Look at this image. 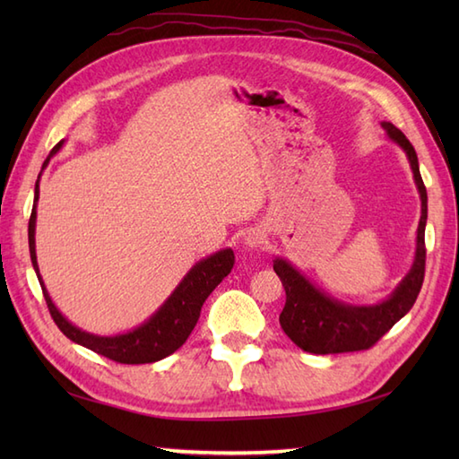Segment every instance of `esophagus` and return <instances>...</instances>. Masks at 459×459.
I'll use <instances>...</instances> for the list:
<instances>
[{"mask_svg":"<svg viewBox=\"0 0 459 459\" xmlns=\"http://www.w3.org/2000/svg\"><path fill=\"white\" fill-rule=\"evenodd\" d=\"M245 245H247L248 248H262V247H264V245H266L264 230H260V229L248 230L247 237H245Z\"/></svg>","mask_w":459,"mask_h":459,"instance_id":"34e87169","label":"esophagus"}]
</instances>
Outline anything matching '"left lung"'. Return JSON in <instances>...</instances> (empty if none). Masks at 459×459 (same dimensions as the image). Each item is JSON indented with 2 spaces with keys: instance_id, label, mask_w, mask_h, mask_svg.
Masks as SVG:
<instances>
[{
  "instance_id": "left-lung-1",
  "label": "left lung",
  "mask_w": 459,
  "mask_h": 459,
  "mask_svg": "<svg viewBox=\"0 0 459 459\" xmlns=\"http://www.w3.org/2000/svg\"><path fill=\"white\" fill-rule=\"evenodd\" d=\"M388 138L406 152L414 181L422 201V217L418 222L416 256L411 272L385 301L377 306H349L325 296L284 258L274 260V272L286 290V306L280 314V325L294 343L316 355L349 353L373 347L377 341L403 319L420 294L426 268L424 230L428 219V195L418 168V158L406 135L391 122H383Z\"/></svg>"
}]
</instances>
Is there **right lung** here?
Masks as SVG:
<instances>
[{"label": "right lung", "mask_w": 459, "mask_h": 459, "mask_svg": "<svg viewBox=\"0 0 459 459\" xmlns=\"http://www.w3.org/2000/svg\"><path fill=\"white\" fill-rule=\"evenodd\" d=\"M65 142H58L48 153V158L43 163V169L47 168L48 160L63 148ZM37 201H39V179L35 185V201L31 219H29V252H31V262L37 272L39 284H41L43 296L47 301L48 314H51L56 327L63 333L86 349L94 351L106 359L116 360V363L124 365H143V363H155L168 355L175 353L187 337L191 335L193 327L197 325L201 307L204 299L209 298L211 291L217 288L221 281L230 274L232 266H235V252L230 248H224L221 252H214L212 256L203 258L197 262L187 276L181 280V284L173 290V294L165 299V304L155 311V314L143 321L140 327H135L128 333L114 335V337H100L94 333H86V331L74 327L71 321L63 317L53 304L51 296L43 284L41 274H39L37 266V255H35V219H37Z\"/></svg>", "instance_id": "obj_1"}]
</instances>
